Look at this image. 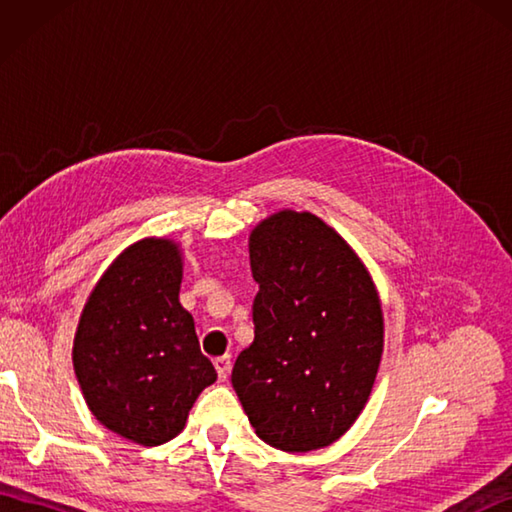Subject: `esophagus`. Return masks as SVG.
I'll list each match as a JSON object with an SVG mask.
<instances>
[{"instance_id":"1","label":"esophagus","mask_w":512,"mask_h":512,"mask_svg":"<svg viewBox=\"0 0 512 512\" xmlns=\"http://www.w3.org/2000/svg\"><path fill=\"white\" fill-rule=\"evenodd\" d=\"M215 369H217V376H220V380H226L228 372H231V356L224 354L220 358H215Z\"/></svg>"}]
</instances>
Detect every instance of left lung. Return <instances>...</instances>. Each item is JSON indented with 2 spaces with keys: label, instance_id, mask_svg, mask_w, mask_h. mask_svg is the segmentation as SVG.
<instances>
[{
  "label": "left lung",
  "instance_id": "1",
  "mask_svg": "<svg viewBox=\"0 0 512 512\" xmlns=\"http://www.w3.org/2000/svg\"><path fill=\"white\" fill-rule=\"evenodd\" d=\"M255 341L233 387L255 433L288 453L352 427L383 356V310L361 259L312 213L281 211L250 233Z\"/></svg>",
  "mask_w": 512,
  "mask_h": 512
}]
</instances>
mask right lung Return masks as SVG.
<instances>
[{
    "label": "right lung",
    "instance_id": "obj_1",
    "mask_svg": "<svg viewBox=\"0 0 512 512\" xmlns=\"http://www.w3.org/2000/svg\"><path fill=\"white\" fill-rule=\"evenodd\" d=\"M182 259L169 239H140L105 270L74 336V372L103 427L145 447L184 429L217 372L180 306Z\"/></svg>",
    "mask_w": 512,
    "mask_h": 512
}]
</instances>
